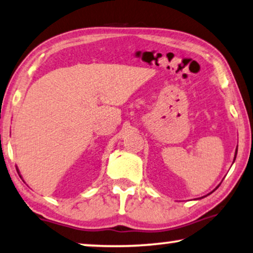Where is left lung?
<instances>
[{
	"mask_svg": "<svg viewBox=\"0 0 253 253\" xmlns=\"http://www.w3.org/2000/svg\"><path fill=\"white\" fill-rule=\"evenodd\" d=\"M237 147H238V146H237ZM236 155H237V149H236V151H235V158H234V161L236 160ZM218 186H220V185H218ZM218 186H217V187H218ZM217 187H216V188H217ZM216 188H215V190H216ZM215 190H214V191H215ZM214 191H211V192H214ZM211 193H210V194H211ZM207 195H208V194H207Z\"/></svg>",
	"mask_w": 253,
	"mask_h": 253,
	"instance_id": "obj_1",
	"label": "left lung"
}]
</instances>
